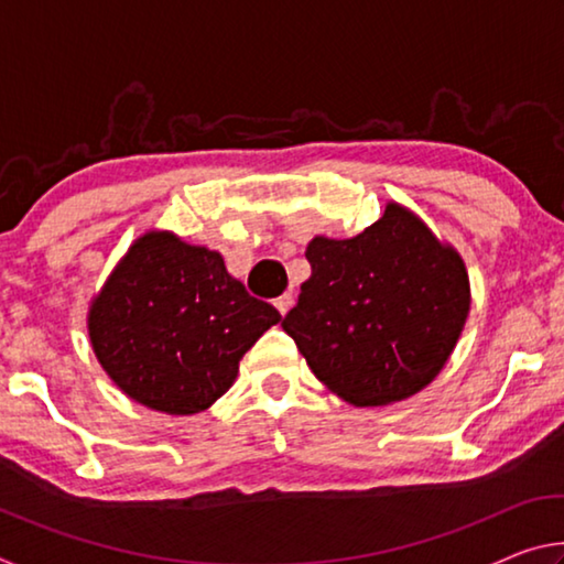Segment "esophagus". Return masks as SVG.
Segmentation results:
<instances>
[{"mask_svg": "<svg viewBox=\"0 0 564 564\" xmlns=\"http://www.w3.org/2000/svg\"><path fill=\"white\" fill-rule=\"evenodd\" d=\"M275 308H279V313L281 316H285V313L291 311V305H293V293H283V295H279V299H275Z\"/></svg>", "mask_w": 564, "mask_h": 564, "instance_id": "obj_1", "label": "esophagus"}]
</instances>
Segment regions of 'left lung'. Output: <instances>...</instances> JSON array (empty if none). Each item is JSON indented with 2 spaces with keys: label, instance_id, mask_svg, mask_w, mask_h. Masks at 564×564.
Returning <instances> with one entry per match:
<instances>
[{
  "label": "left lung",
  "instance_id": "obj_1",
  "mask_svg": "<svg viewBox=\"0 0 564 564\" xmlns=\"http://www.w3.org/2000/svg\"><path fill=\"white\" fill-rule=\"evenodd\" d=\"M305 259L311 279L281 326L330 393L376 408L433 383L470 313V279L455 246L388 202L358 236L311 238Z\"/></svg>",
  "mask_w": 564,
  "mask_h": 564
}]
</instances>
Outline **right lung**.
I'll return each mask as SVG.
<instances>
[{
    "instance_id": "right-lung-1",
    "label": "right lung",
    "mask_w": 564,
    "mask_h": 564,
    "mask_svg": "<svg viewBox=\"0 0 564 564\" xmlns=\"http://www.w3.org/2000/svg\"><path fill=\"white\" fill-rule=\"evenodd\" d=\"M281 321L226 271L224 256L174 231L141 234L94 293L87 330L113 386L166 415L212 408L238 362Z\"/></svg>"
}]
</instances>
